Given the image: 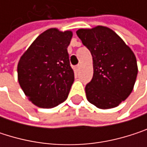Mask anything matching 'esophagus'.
<instances>
[{
  "instance_id": "esophagus-1",
  "label": "esophagus",
  "mask_w": 147,
  "mask_h": 147,
  "mask_svg": "<svg viewBox=\"0 0 147 147\" xmlns=\"http://www.w3.org/2000/svg\"><path fill=\"white\" fill-rule=\"evenodd\" d=\"M80 68H81V65H76V68H75V69H76V71H78L80 70Z\"/></svg>"
}]
</instances>
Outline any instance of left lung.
<instances>
[{
    "label": "left lung",
    "mask_w": 147,
    "mask_h": 147,
    "mask_svg": "<svg viewBox=\"0 0 147 147\" xmlns=\"http://www.w3.org/2000/svg\"><path fill=\"white\" fill-rule=\"evenodd\" d=\"M77 36L93 57L94 75L85 87L87 99L100 109L119 105L131 94L138 74L134 53L110 28L79 29Z\"/></svg>",
    "instance_id": "8db88e82"
}]
</instances>
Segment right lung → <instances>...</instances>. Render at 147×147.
<instances>
[{"mask_svg": "<svg viewBox=\"0 0 147 147\" xmlns=\"http://www.w3.org/2000/svg\"><path fill=\"white\" fill-rule=\"evenodd\" d=\"M71 30H47L32 42L18 64V80L29 100L38 107L64 102L74 82L67 47Z\"/></svg>", "mask_w": 147, "mask_h": 147, "instance_id": "obj_1", "label": "right lung"}]
</instances>
